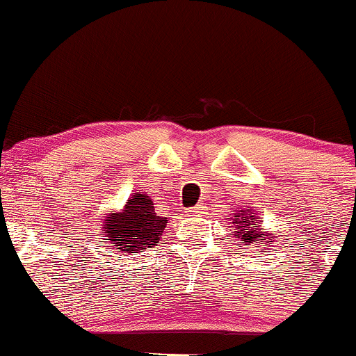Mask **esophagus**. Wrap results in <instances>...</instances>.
Segmentation results:
<instances>
[{"mask_svg":"<svg viewBox=\"0 0 356 356\" xmlns=\"http://www.w3.org/2000/svg\"><path fill=\"white\" fill-rule=\"evenodd\" d=\"M205 209H207L205 205H197V207H193V209H191V211H193V213H203Z\"/></svg>","mask_w":356,"mask_h":356,"instance_id":"esophagus-1","label":"esophagus"}]
</instances>
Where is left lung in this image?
<instances>
[{"mask_svg":"<svg viewBox=\"0 0 356 356\" xmlns=\"http://www.w3.org/2000/svg\"><path fill=\"white\" fill-rule=\"evenodd\" d=\"M232 223H234L235 227V234L238 235V238H242V242L245 243V245H252L254 243L255 247H261L259 243H266V235L262 234V232H259V227L261 225L255 220V215L249 218L245 213H242V220H235Z\"/></svg>","mask_w":356,"mask_h":356,"instance_id":"left-lung-1","label":"left lung"}]
</instances>
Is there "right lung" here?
Instances as JSON below:
<instances>
[{
    "instance_id": "add662e5",
    "label": "right lung",
    "mask_w": 356,
    "mask_h": 356,
    "mask_svg": "<svg viewBox=\"0 0 356 356\" xmlns=\"http://www.w3.org/2000/svg\"><path fill=\"white\" fill-rule=\"evenodd\" d=\"M102 225L104 241L122 252L138 254L156 245L168 218L159 217L154 211L153 200L138 191L127 200L121 213H111Z\"/></svg>"
}]
</instances>
